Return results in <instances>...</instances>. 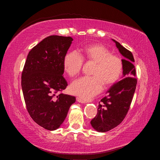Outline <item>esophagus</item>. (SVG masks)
<instances>
[{
  "label": "esophagus",
  "mask_w": 160,
  "mask_h": 160,
  "mask_svg": "<svg viewBox=\"0 0 160 160\" xmlns=\"http://www.w3.org/2000/svg\"><path fill=\"white\" fill-rule=\"evenodd\" d=\"M77 102L81 103H87L86 100H84L81 98H77Z\"/></svg>",
  "instance_id": "obj_1"
}]
</instances>
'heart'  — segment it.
Instances as JSON below:
<instances>
[{
    "label": "heart",
    "instance_id": "1",
    "mask_svg": "<svg viewBox=\"0 0 160 160\" xmlns=\"http://www.w3.org/2000/svg\"><path fill=\"white\" fill-rule=\"evenodd\" d=\"M83 60L95 62L91 77H84L71 85V93L85 100L100 93L103 87L108 88L118 81L123 71V62L117 55L111 54L108 48L99 43H93L81 49L79 55L69 52L63 59L65 72L71 77L78 75Z\"/></svg>",
    "mask_w": 160,
    "mask_h": 160
}]
</instances>
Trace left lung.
<instances>
[{
	"mask_svg": "<svg viewBox=\"0 0 160 160\" xmlns=\"http://www.w3.org/2000/svg\"><path fill=\"white\" fill-rule=\"evenodd\" d=\"M124 58L122 80L116 82L107 91L108 95L101 100L98 114L91 121L93 128L98 132H106L117 127L126 116L137 85L132 53L119 42L111 39Z\"/></svg>",
	"mask_w": 160,
	"mask_h": 160,
	"instance_id": "1",
	"label": "left lung"
}]
</instances>
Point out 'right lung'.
I'll list each match as a JSON object with an SVG mask.
<instances>
[{"label":"right lung","instance_id":"add662e5","mask_svg":"<svg viewBox=\"0 0 160 160\" xmlns=\"http://www.w3.org/2000/svg\"><path fill=\"white\" fill-rule=\"evenodd\" d=\"M73 39L52 35L29 51L21 76V86L28 113L46 129L56 130L63 123L75 97L61 93L67 82L62 76L63 59Z\"/></svg>","mask_w":160,"mask_h":160}]
</instances>
